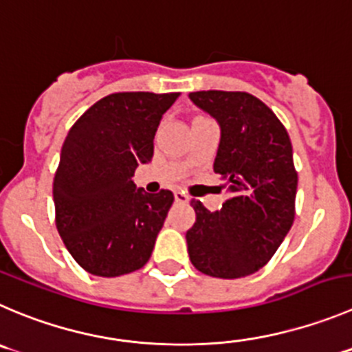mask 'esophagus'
Wrapping results in <instances>:
<instances>
[{"label": "esophagus", "instance_id": "34e87169", "mask_svg": "<svg viewBox=\"0 0 352 352\" xmlns=\"http://www.w3.org/2000/svg\"><path fill=\"white\" fill-rule=\"evenodd\" d=\"M174 200L179 204H186L190 200V197L186 195L185 192H182V190H176V192H174Z\"/></svg>", "mask_w": 352, "mask_h": 352}]
</instances>
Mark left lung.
I'll return each instance as SVG.
<instances>
[{
  "label": "left lung",
  "mask_w": 352,
  "mask_h": 352,
  "mask_svg": "<svg viewBox=\"0 0 352 352\" xmlns=\"http://www.w3.org/2000/svg\"><path fill=\"white\" fill-rule=\"evenodd\" d=\"M190 100L219 122L214 173L230 197L210 212L192 200L190 261L214 278H242L273 257L296 217L297 170L289 133L273 110L245 91H195Z\"/></svg>",
  "instance_id": "left-lung-1"
}]
</instances>
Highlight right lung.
I'll return each instance as SVG.
<instances>
[{
  "instance_id": "1",
  "label": "right lung",
  "mask_w": 352,
  "mask_h": 352,
  "mask_svg": "<svg viewBox=\"0 0 352 352\" xmlns=\"http://www.w3.org/2000/svg\"><path fill=\"white\" fill-rule=\"evenodd\" d=\"M178 96L112 93L70 128L53 179L55 223L88 273L110 278L148 263L174 195L136 188L133 174L152 160L160 119Z\"/></svg>"
}]
</instances>
